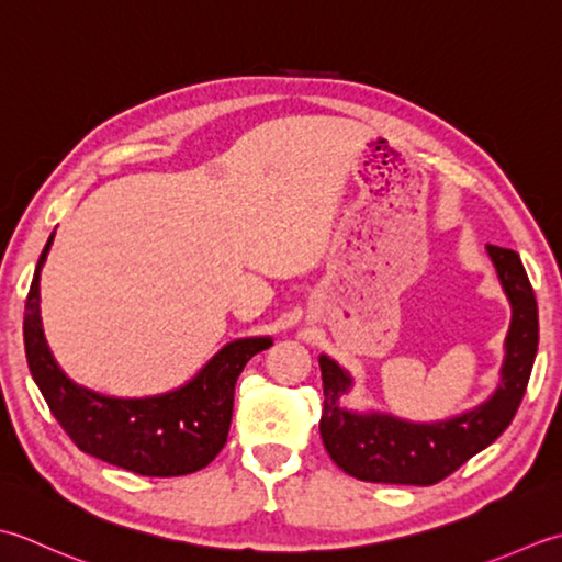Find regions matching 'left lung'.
Instances as JSON below:
<instances>
[{
  "instance_id": "1",
  "label": "left lung",
  "mask_w": 562,
  "mask_h": 562,
  "mask_svg": "<svg viewBox=\"0 0 562 562\" xmlns=\"http://www.w3.org/2000/svg\"><path fill=\"white\" fill-rule=\"evenodd\" d=\"M509 303L512 325L502 381L485 405L439 425H409L387 415H353L339 407L351 378L339 366L319 357L323 371V417L319 437L341 471L366 483L434 485L495 441L517 415L529 385L538 349V307L531 281L514 249L487 245Z\"/></svg>"
}]
</instances>
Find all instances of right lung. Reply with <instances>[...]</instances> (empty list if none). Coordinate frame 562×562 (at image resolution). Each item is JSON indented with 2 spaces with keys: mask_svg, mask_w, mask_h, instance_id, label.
I'll list each match as a JSON object with an SVG mask.
<instances>
[{
  "mask_svg": "<svg viewBox=\"0 0 562 562\" xmlns=\"http://www.w3.org/2000/svg\"><path fill=\"white\" fill-rule=\"evenodd\" d=\"M53 237L41 251L24 313L26 361L53 417L79 451L131 473L175 477L201 471L227 441L237 375L271 339L231 341L191 383L165 395L121 400L79 387L57 369L41 325V269Z\"/></svg>",
  "mask_w": 562,
  "mask_h": 562,
  "instance_id": "right-lung-1",
  "label": "right lung"
}]
</instances>
